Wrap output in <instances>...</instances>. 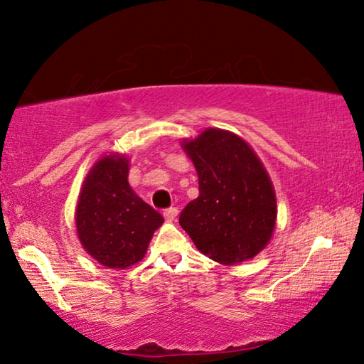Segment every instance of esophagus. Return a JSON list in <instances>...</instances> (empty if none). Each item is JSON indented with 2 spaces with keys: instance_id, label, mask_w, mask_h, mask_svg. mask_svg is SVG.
Segmentation results:
<instances>
[{
  "instance_id": "34e87169",
  "label": "esophagus",
  "mask_w": 364,
  "mask_h": 364,
  "mask_svg": "<svg viewBox=\"0 0 364 364\" xmlns=\"http://www.w3.org/2000/svg\"><path fill=\"white\" fill-rule=\"evenodd\" d=\"M176 215H178V208L176 207H170V208H167V210H164V217H165V220H167V221H175Z\"/></svg>"
}]
</instances>
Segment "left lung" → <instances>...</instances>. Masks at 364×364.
Returning a JSON list of instances; mask_svg holds the SVG:
<instances>
[{"instance_id":"left-lung-1","label":"left lung","mask_w":364,"mask_h":364,"mask_svg":"<svg viewBox=\"0 0 364 364\" xmlns=\"http://www.w3.org/2000/svg\"><path fill=\"white\" fill-rule=\"evenodd\" d=\"M183 149L199 176V197L180 225L202 254L221 264L254 258L273 236L276 194L260 159L231 132L207 128Z\"/></svg>"}]
</instances>
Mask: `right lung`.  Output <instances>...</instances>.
Returning <instances> with one entry per match:
<instances>
[{
    "mask_svg": "<svg viewBox=\"0 0 364 364\" xmlns=\"http://www.w3.org/2000/svg\"><path fill=\"white\" fill-rule=\"evenodd\" d=\"M128 159L101 157L80 191L75 225L83 249L107 268L125 269L143 260L164 217L146 204L128 183Z\"/></svg>",
    "mask_w": 364,
    "mask_h": 364,
    "instance_id": "add662e5",
    "label": "right lung"
}]
</instances>
